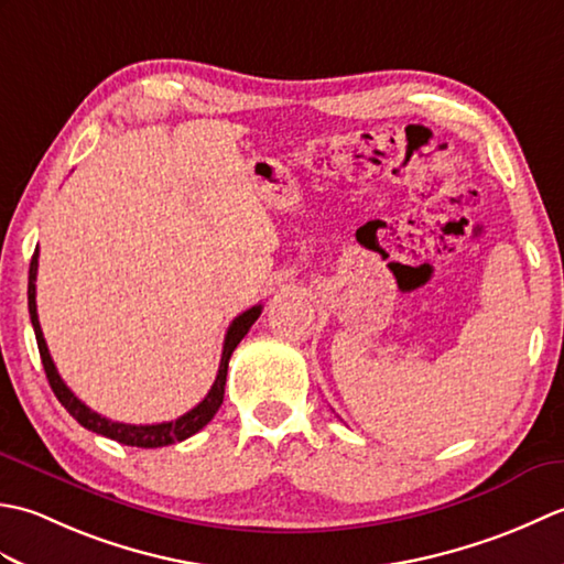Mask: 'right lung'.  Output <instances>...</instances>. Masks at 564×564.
Masks as SVG:
<instances>
[{
	"label": "right lung",
	"instance_id": "right-lung-1",
	"mask_svg": "<svg viewBox=\"0 0 564 564\" xmlns=\"http://www.w3.org/2000/svg\"><path fill=\"white\" fill-rule=\"evenodd\" d=\"M35 273H39V249L33 251L31 259V269H29V313H31V325L35 332V341H39V351H41V361L45 368L47 382L55 392V398L59 400V404L77 419V422L94 431V434H101L106 438H113L123 446H138V448H162V446H172V443L184 441L188 436H194L196 431H200L206 426L210 419L215 416V412L220 410L223 398H225V380H227V364H230V356L237 349V344L245 339V334L249 332V327L254 325L261 315V305L249 307L247 313H242L239 317L232 319V325L227 327L225 334V344H223V356H220V368L218 376H215L213 388L208 390L203 402H198L194 410L186 412L184 416L174 419V422H162V424H123V422H111V419L101 416L99 412L89 410L75 392H72L65 380L59 378L57 368L51 358V351H47V344L43 339V329L39 322V310H35Z\"/></svg>",
	"mask_w": 564,
	"mask_h": 564
}]
</instances>
